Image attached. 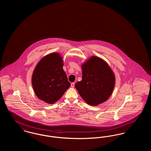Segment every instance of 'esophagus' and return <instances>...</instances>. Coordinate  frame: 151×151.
I'll return each instance as SVG.
<instances>
[{
  "label": "esophagus",
  "mask_w": 151,
  "mask_h": 151,
  "mask_svg": "<svg viewBox=\"0 0 151 151\" xmlns=\"http://www.w3.org/2000/svg\"><path fill=\"white\" fill-rule=\"evenodd\" d=\"M71 86L72 88H73V87L75 86V83H72L71 84Z\"/></svg>",
  "instance_id": "1"
}]
</instances>
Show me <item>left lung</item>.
I'll use <instances>...</instances> for the list:
<instances>
[{"label":"left lung","mask_w":151,"mask_h":151,"mask_svg":"<svg viewBox=\"0 0 151 151\" xmlns=\"http://www.w3.org/2000/svg\"><path fill=\"white\" fill-rule=\"evenodd\" d=\"M82 80L75 86L82 99L92 106L108 100L115 84L114 73L102 58L91 56L81 64Z\"/></svg>","instance_id":"1"}]
</instances>
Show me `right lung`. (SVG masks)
Returning <instances> with one entry per match:
<instances>
[{"label": "right lung", "mask_w": 151, "mask_h": 151, "mask_svg": "<svg viewBox=\"0 0 151 151\" xmlns=\"http://www.w3.org/2000/svg\"><path fill=\"white\" fill-rule=\"evenodd\" d=\"M63 58L59 52H52L41 59L34 69L32 84L36 96L47 104L59 100L70 86L63 69Z\"/></svg>", "instance_id": "right-lung-1"}]
</instances>
